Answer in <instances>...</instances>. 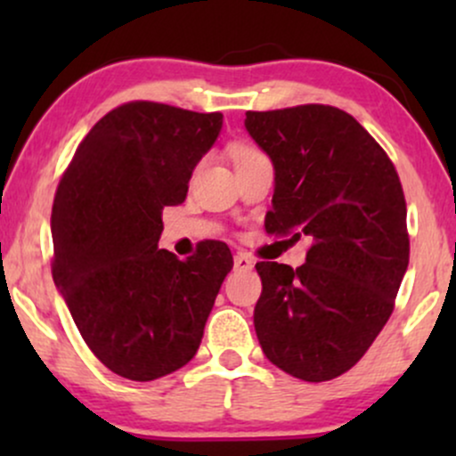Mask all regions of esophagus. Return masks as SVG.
Here are the masks:
<instances>
[{
	"mask_svg": "<svg viewBox=\"0 0 456 456\" xmlns=\"http://www.w3.org/2000/svg\"><path fill=\"white\" fill-rule=\"evenodd\" d=\"M253 265H255V261L248 257V255H244V253H238L233 257V268L235 270H240V272H248V270H253Z\"/></svg>",
	"mask_w": 456,
	"mask_h": 456,
	"instance_id": "1",
	"label": "esophagus"
}]
</instances>
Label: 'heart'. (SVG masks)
<instances>
[{
  "label": "heart",
  "instance_id": "1",
  "mask_svg": "<svg viewBox=\"0 0 456 456\" xmlns=\"http://www.w3.org/2000/svg\"><path fill=\"white\" fill-rule=\"evenodd\" d=\"M250 154H257V150L246 148V145H240V148H235V151H233V162L240 160V159H246V156H250Z\"/></svg>",
  "mask_w": 456,
  "mask_h": 456
}]
</instances>
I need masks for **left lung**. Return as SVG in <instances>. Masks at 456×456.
<instances>
[{
  "instance_id": "1",
  "label": "left lung",
  "mask_w": 456,
  "mask_h": 456,
  "mask_svg": "<svg viewBox=\"0 0 456 456\" xmlns=\"http://www.w3.org/2000/svg\"><path fill=\"white\" fill-rule=\"evenodd\" d=\"M246 133L274 167L268 233L306 235V264L259 261L255 332L265 358L328 381L362 358L388 322L410 264L403 188L386 151L326 104L248 111Z\"/></svg>"
}]
</instances>
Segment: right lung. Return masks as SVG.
<instances>
[{
    "mask_svg": "<svg viewBox=\"0 0 456 456\" xmlns=\"http://www.w3.org/2000/svg\"><path fill=\"white\" fill-rule=\"evenodd\" d=\"M221 128V113L122 104L87 133L57 186L55 287L83 341L119 378L151 381L191 362L233 268L223 242L184 261L159 248L162 208L184 201Z\"/></svg>",
    "mask_w": 456,
    "mask_h": 456,
    "instance_id": "obj_1",
    "label": "right lung"
}]
</instances>
